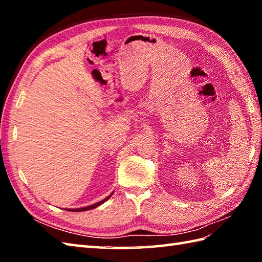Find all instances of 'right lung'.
Listing matches in <instances>:
<instances>
[{
    "mask_svg": "<svg viewBox=\"0 0 262 262\" xmlns=\"http://www.w3.org/2000/svg\"><path fill=\"white\" fill-rule=\"evenodd\" d=\"M111 196H113V193H110L107 198H104L103 200H101V202L96 203V204L90 205V206H86V207H82V208H75V209H66V210H70V211H84V210H90V209H93V208L98 207V206H100V205H101V204H103L104 202H107V200H108V199H109Z\"/></svg>",
    "mask_w": 262,
    "mask_h": 262,
    "instance_id": "right-lung-1",
    "label": "right lung"
}]
</instances>
